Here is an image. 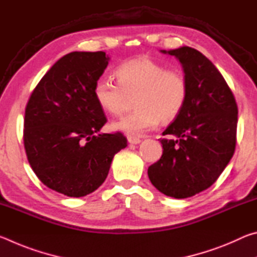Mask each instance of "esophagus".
Here are the masks:
<instances>
[{"mask_svg": "<svg viewBox=\"0 0 257 257\" xmlns=\"http://www.w3.org/2000/svg\"><path fill=\"white\" fill-rule=\"evenodd\" d=\"M128 142L130 143V144H134V145H137L141 143L142 141L137 137H134V136H128Z\"/></svg>", "mask_w": 257, "mask_h": 257, "instance_id": "obj_1", "label": "esophagus"}]
</instances>
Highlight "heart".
<instances>
[{
	"label": "heart",
	"mask_w": 257,
	"mask_h": 257,
	"mask_svg": "<svg viewBox=\"0 0 257 257\" xmlns=\"http://www.w3.org/2000/svg\"><path fill=\"white\" fill-rule=\"evenodd\" d=\"M118 82L111 78H98L94 85V97L104 112L120 115L129 98L136 97L137 111L112 123V128L142 136L158 127L161 119H176L188 96V82L180 71L169 70L163 63L149 58L125 60L115 70Z\"/></svg>",
	"instance_id": "heart-1"
}]
</instances>
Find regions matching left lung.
<instances>
[{
    "label": "left lung",
    "instance_id": "1",
    "mask_svg": "<svg viewBox=\"0 0 257 257\" xmlns=\"http://www.w3.org/2000/svg\"><path fill=\"white\" fill-rule=\"evenodd\" d=\"M179 60L188 82L184 108L160 139L163 154L147 170L152 184L173 198L207 189L231 160L236 147L238 107L231 89L201 52L182 46L165 51Z\"/></svg>",
    "mask_w": 257,
    "mask_h": 257
}]
</instances>
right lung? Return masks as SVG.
<instances>
[{"label": "right lung", "instance_id": "add662e5", "mask_svg": "<svg viewBox=\"0 0 257 257\" xmlns=\"http://www.w3.org/2000/svg\"><path fill=\"white\" fill-rule=\"evenodd\" d=\"M108 60L102 51L62 56L26 106L24 145L30 167L46 187L69 197L96 190L113 156L127 146L121 133H98L106 118L94 97V85Z\"/></svg>", "mask_w": 257, "mask_h": 257}]
</instances>
